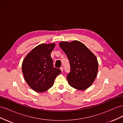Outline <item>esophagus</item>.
Here are the masks:
<instances>
[{
    "instance_id": "1",
    "label": "esophagus",
    "mask_w": 123,
    "mask_h": 123,
    "mask_svg": "<svg viewBox=\"0 0 123 123\" xmlns=\"http://www.w3.org/2000/svg\"><path fill=\"white\" fill-rule=\"evenodd\" d=\"M60 69L61 70V71H62V72L63 71V70H64V68L62 67H61L60 68Z\"/></svg>"
}]
</instances>
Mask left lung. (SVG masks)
<instances>
[{
    "mask_svg": "<svg viewBox=\"0 0 123 123\" xmlns=\"http://www.w3.org/2000/svg\"><path fill=\"white\" fill-rule=\"evenodd\" d=\"M59 47L69 61L70 70L67 79L70 85L78 90H85L90 87L98 71L95 56L79 41L62 42L59 43Z\"/></svg>",
    "mask_w": 123,
    "mask_h": 123,
    "instance_id": "left-lung-1",
    "label": "left lung"
}]
</instances>
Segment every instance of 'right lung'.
<instances>
[{"mask_svg":"<svg viewBox=\"0 0 123 123\" xmlns=\"http://www.w3.org/2000/svg\"><path fill=\"white\" fill-rule=\"evenodd\" d=\"M55 43L40 44L25 57L22 64L25 80L33 90L38 92L48 90L61 70L54 67L51 53Z\"/></svg>","mask_w":123,"mask_h":123,"instance_id":"1","label":"right lung"}]
</instances>
